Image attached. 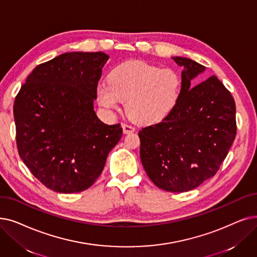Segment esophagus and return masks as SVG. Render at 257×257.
<instances>
[{"instance_id":"obj_1","label":"esophagus","mask_w":257,"mask_h":257,"mask_svg":"<svg viewBox=\"0 0 257 257\" xmlns=\"http://www.w3.org/2000/svg\"><path fill=\"white\" fill-rule=\"evenodd\" d=\"M121 127H122V131H124L125 135H128V133H132V132L136 131V127H133V126L128 125V124H125V122H122Z\"/></svg>"}]
</instances>
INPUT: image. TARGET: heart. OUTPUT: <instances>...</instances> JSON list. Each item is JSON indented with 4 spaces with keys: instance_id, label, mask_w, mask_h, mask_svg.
I'll use <instances>...</instances> for the list:
<instances>
[{
    "instance_id": "obj_1",
    "label": "heart",
    "mask_w": 257,
    "mask_h": 257,
    "mask_svg": "<svg viewBox=\"0 0 257 257\" xmlns=\"http://www.w3.org/2000/svg\"><path fill=\"white\" fill-rule=\"evenodd\" d=\"M108 84L96 87V101L116 111L126 101L128 115L139 124L150 125L168 116L182 94L181 76L171 68L143 61H127L108 74Z\"/></svg>"
}]
</instances>
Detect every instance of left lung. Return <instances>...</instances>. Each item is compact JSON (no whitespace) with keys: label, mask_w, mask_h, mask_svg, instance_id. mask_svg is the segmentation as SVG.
<instances>
[{"label":"left lung","mask_w":257,"mask_h":257,"mask_svg":"<svg viewBox=\"0 0 257 257\" xmlns=\"http://www.w3.org/2000/svg\"><path fill=\"white\" fill-rule=\"evenodd\" d=\"M182 94L162 121L142 128L140 155L153 184L169 192L192 190L214 176L236 136L235 102L215 75L191 86L205 66L175 57Z\"/></svg>","instance_id":"1"}]
</instances>
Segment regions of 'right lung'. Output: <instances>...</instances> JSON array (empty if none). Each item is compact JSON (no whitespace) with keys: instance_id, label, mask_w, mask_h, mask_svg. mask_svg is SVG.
I'll use <instances>...</instances> for the list:
<instances>
[{"instance_id":"obj_1","label":"right lung","mask_w":257,"mask_h":257,"mask_svg":"<svg viewBox=\"0 0 257 257\" xmlns=\"http://www.w3.org/2000/svg\"><path fill=\"white\" fill-rule=\"evenodd\" d=\"M104 52H68L38 65L16 96L20 158L44 186L60 193L91 187L121 138L93 110Z\"/></svg>"}]
</instances>
